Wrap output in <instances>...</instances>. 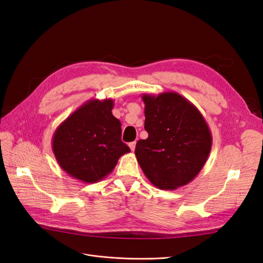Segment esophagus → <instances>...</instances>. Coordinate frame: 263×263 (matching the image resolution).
Listing matches in <instances>:
<instances>
[{"label": "esophagus", "mask_w": 263, "mask_h": 263, "mask_svg": "<svg viewBox=\"0 0 263 263\" xmlns=\"http://www.w3.org/2000/svg\"><path fill=\"white\" fill-rule=\"evenodd\" d=\"M129 148H130V150L132 151H134L135 150V147H136V141H133V142H129Z\"/></svg>", "instance_id": "1"}]
</instances>
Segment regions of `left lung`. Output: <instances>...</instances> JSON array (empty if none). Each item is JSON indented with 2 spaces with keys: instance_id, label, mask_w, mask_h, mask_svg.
Listing matches in <instances>:
<instances>
[{
  "instance_id": "left-lung-1",
  "label": "left lung",
  "mask_w": 263,
  "mask_h": 263,
  "mask_svg": "<svg viewBox=\"0 0 263 263\" xmlns=\"http://www.w3.org/2000/svg\"><path fill=\"white\" fill-rule=\"evenodd\" d=\"M147 139L135 155L147 179L160 190H177L192 181L212 149V133L200 110L177 92L142 94Z\"/></svg>"
}]
</instances>
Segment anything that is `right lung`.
Returning a JSON list of instances; mask_svg holds the SVG:
<instances>
[{"mask_svg":"<svg viewBox=\"0 0 263 263\" xmlns=\"http://www.w3.org/2000/svg\"><path fill=\"white\" fill-rule=\"evenodd\" d=\"M112 99L86 101L68 116L52 136L60 168L84 183H97L112 172L130 149L121 140L122 124L114 117Z\"/></svg>","mask_w":263,"mask_h":263,"instance_id":"right-lung-1","label":"right lung"}]
</instances>
